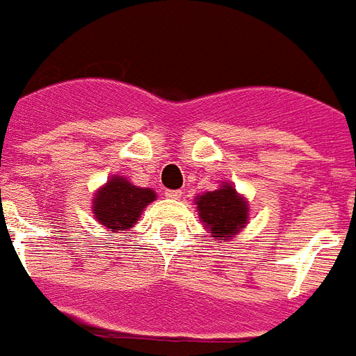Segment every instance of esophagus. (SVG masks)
I'll list each match as a JSON object with an SVG mask.
<instances>
[{"label": "esophagus", "instance_id": "obj_1", "mask_svg": "<svg viewBox=\"0 0 356 356\" xmlns=\"http://www.w3.org/2000/svg\"><path fill=\"white\" fill-rule=\"evenodd\" d=\"M164 196L170 197V200H179V197L183 196V192H181V190H166Z\"/></svg>", "mask_w": 356, "mask_h": 356}]
</instances>
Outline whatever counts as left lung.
Listing matches in <instances>:
<instances>
[{
  "label": "left lung",
  "mask_w": 356,
  "mask_h": 356,
  "mask_svg": "<svg viewBox=\"0 0 356 356\" xmlns=\"http://www.w3.org/2000/svg\"><path fill=\"white\" fill-rule=\"evenodd\" d=\"M203 227L222 241L235 237L248 224V203L229 183L196 197Z\"/></svg>",
  "instance_id": "obj_1"
}]
</instances>
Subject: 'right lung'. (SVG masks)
Segmentation results:
<instances>
[{
  "instance_id": "1",
  "label": "right lung",
  "mask_w": 356,
  "mask_h": 356,
  "mask_svg": "<svg viewBox=\"0 0 356 356\" xmlns=\"http://www.w3.org/2000/svg\"><path fill=\"white\" fill-rule=\"evenodd\" d=\"M156 200L151 188H140L121 175H115L93 197V216L110 232H127L149 203Z\"/></svg>"
}]
</instances>
